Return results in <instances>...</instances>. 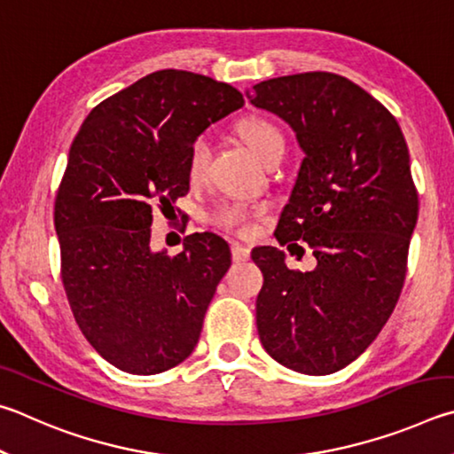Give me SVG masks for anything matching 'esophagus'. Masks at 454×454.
Segmentation results:
<instances>
[{"mask_svg":"<svg viewBox=\"0 0 454 454\" xmlns=\"http://www.w3.org/2000/svg\"><path fill=\"white\" fill-rule=\"evenodd\" d=\"M231 255H233V261H247L251 257V249L245 247L241 243H233Z\"/></svg>","mask_w":454,"mask_h":454,"instance_id":"1","label":"esophagus"}]
</instances>
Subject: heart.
Segmentation results:
<instances>
[{"mask_svg": "<svg viewBox=\"0 0 454 454\" xmlns=\"http://www.w3.org/2000/svg\"><path fill=\"white\" fill-rule=\"evenodd\" d=\"M241 139L247 143V147L255 153L261 161L267 163L273 155L285 151V137L273 121H269L265 117H249L237 127ZM209 139L201 135L193 143H191L189 153H187V175L191 181L203 179L207 171V163H209ZM261 211L255 207H249L245 203H223L209 215V221L213 225L227 231L235 233H247L251 229V221L257 217Z\"/></svg>", "mask_w": 454, "mask_h": 454, "instance_id": "obj_1", "label": "heart"}]
</instances>
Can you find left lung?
I'll return each mask as SVG.
<instances>
[{"label": "left lung", "mask_w": 454, "mask_h": 454, "mask_svg": "<svg viewBox=\"0 0 454 454\" xmlns=\"http://www.w3.org/2000/svg\"><path fill=\"white\" fill-rule=\"evenodd\" d=\"M247 98L305 151L275 237L317 259L301 273L281 249L251 253L263 273L259 339L283 367L331 375L364 353L401 297L419 217L407 141L383 103L327 71L267 79Z\"/></svg>", "instance_id": "1"}]
</instances>
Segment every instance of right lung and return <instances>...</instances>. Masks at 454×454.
<instances>
[{
	"label": "right lung",
	"mask_w": 454,
	"mask_h": 454,
	"mask_svg": "<svg viewBox=\"0 0 454 454\" xmlns=\"http://www.w3.org/2000/svg\"><path fill=\"white\" fill-rule=\"evenodd\" d=\"M243 103L229 83L161 69L93 107L71 143L53 213L61 281L79 329L117 369L157 375L193 353L231 253L193 233L169 257L151 249V223L189 191L191 143Z\"/></svg>",
	"instance_id": "right-lung-1"
}]
</instances>
